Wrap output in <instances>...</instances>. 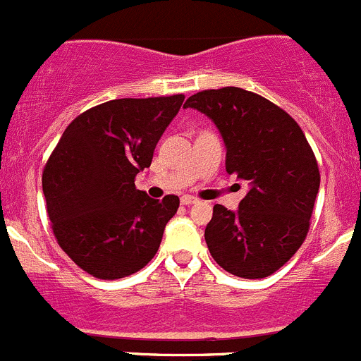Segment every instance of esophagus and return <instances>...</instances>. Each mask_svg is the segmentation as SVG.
<instances>
[{"label":"esophagus","mask_w":361,"mask_h":361,"mask_svg":"<svg viewBox=\"0 0 361 361\" xmlns=\"http://www.w3.org/2000/svg\"><path fill=\"white\" fill-rule=\"evenodd\" d=\"M196 202H198V200H196L195 196H191V195H184L180 198L182 205H192V203H196Z\"/></svg>","instance_id":"1"}]
</instances>
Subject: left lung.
<instances>
[{"mask_svg":"<svg viewBox=\"0 0 361 361\" xmlns=\"http://www.w3.org/2000/svg\"><path fill=\"white\" fill-rule=\"evenodd\" d=\"M185 109L205 114L223 137L226 172L245 180L237 210L214 205L205 240L219 267L244 279L279 270L309 231L319 170L293 117L263 96L240 87L189 96Z\"/></svg>","mask_w":361,"mask_h":361,"instance_id":"obj_1","label":"left lung"}]
</instances>
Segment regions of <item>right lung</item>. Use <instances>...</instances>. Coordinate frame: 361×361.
Segmentation results:
<instances>
[{
    "label": "right lung",
    "instance_id": "add662e5",
    "mask_svg": "<svg viewBox=\"0 0 361 361\" xmlns=\"http://www.w3.org/2000/svg\"><path fill=\"white\" fill-rule=\"evenodd\" d=\"M184 96L121 98L75 117L44 169L49 219L64 252L96 279L144 269L161 244L179 196L135 188Z\"/></svg>",
    "mask_w": 361,
    "mask_h": 361
}]
</instances>
